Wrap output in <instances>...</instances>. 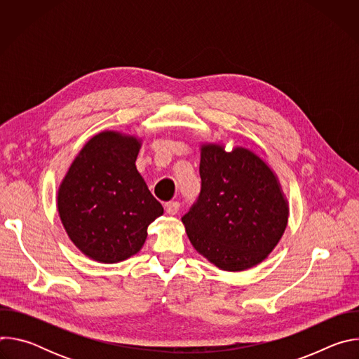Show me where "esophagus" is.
Segmentation results:
<instances>
[{
	"instance_id": "1",
	"label": "esophagus",
	"mask_w": 359,
	"mask_h": 359,
	"mask_svg": "<svg viewBox=\"0 0 359 359\" xmlns=\"http://www.w3.org/2000/svg\"><path fill=\"white\" fill-rule=\"evenodd\" d=\"M179 209H180L179 201H169V203H166V213L169 216H175L179 212Z\"/></svg>"
}]
</instances>
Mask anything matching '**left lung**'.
I'll use <instances>...</instances> for the list:
<instances>
[{
    "instance_id": "obj_1",
    "label": "left lung",
    "mask_w": 359,
    "mask_h": 359,
    "mask_svg": "<svg viewBox=\"0 0 359 359\" xmlns=\"http://www.w3.org/2000/svg\"><path fill=\"white\" fill-rule=\"evenodd\" d=\"M201 191L182 217L191 245L224 271L263 263L281 240L290 216L276 172L244 146L200 143Z\"/></svg>"
}]
</instances>
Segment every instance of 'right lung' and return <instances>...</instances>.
Segmentation results:
<instances>
[{"instance_id": "right-lung-1", "label": "right lung", "mask_w": 359, "mask_h": 359, "mask_svg": "<svg viewBox=\"0 0 359 359\" xmlns=\"http://www.w3.org/2000/svg\"><path fill=\"white\" fill-rule=\"evenodd\" d=\"M142 137L121 130L92 136L57 191L61 223L88 259L121 263L143 247L149 224L163 215L136 169Z\"/></svg>"}]
</instances>
